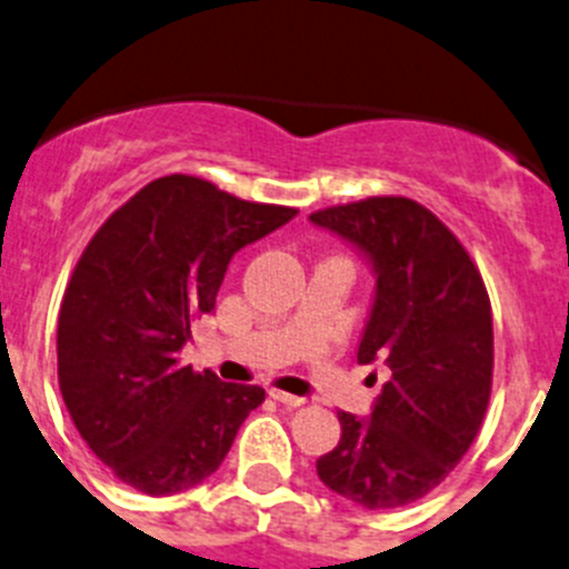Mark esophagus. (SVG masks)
Wrapping results in <instances>:
<instances>
[{"instance_id": "obj_1", "label": "esophagus", "mask_w": 569, "mask_h": 569, "mask_svg": "<svg viewBox=\"0 0 569 569\" xmlns=\"http://www.w3.org/2000/svg\"><path fill=\"white\" fill-rule=\"evenodd\" d=\"M269 396H272L274 401H280L283 407H302V405H306V398H302V396H295V392H286V390H274V387L269 390Z\"/></svg>"}]
</instances>
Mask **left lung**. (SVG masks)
Returning a JSON list of instances; mask_svg holds the SVG:
<instances>
[{"label": "left lung", "mask_w": 569, "mask_h": 569, "mask_svg": "<svg viewBox=\"0 0 569 569\" xmlns=\"http://www.w3.org/2000/svg\"><path fill=\"white\" fill-rule=\"evenodd\" d=\"M309 219L373 263L376 300L357 359L390 370L370 418L339 412L342 438L317 460V475L370 511L410 506L460 463L486 418L493 376L486 283L455 232L405 196H370Z\"/></svg>", "instance_id": "8db88e82"}]
</instances>
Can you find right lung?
<instances>
[{
    "label": "right lung",
    "instance_id": "right-lung-1",
    "mask_svg": "<svg viewBox=\"0 0 569 569\" xmlns=\"http://www.w3.org/2000/svg\"><path fill=\"white\" fill-rule=\"evenodd\" d=\"M297 216L199 177L153 179L83 249L58 311V385L100 463L151 497L199 486L230 452L263 387L179 362L216 309L232 254Z\"/></svg>",
    "mask_w": 569,
    "mask_h": 569
}]
</instances>
